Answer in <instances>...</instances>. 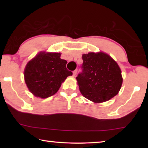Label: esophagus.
Returning <instances> with one entry per match:
<instances>
[{
  "label": "esophagus",
  "instance_id": "1",
  "mask_svg": "<svg viewBox=\"0 0 148 148\" xmlns=\"http://www.w3.org/2000/svg\"><path fill=\"white\" fill-rule=\"evenodd\" d=\"M77 74V70H75V71H73V74H72V76H75Z\"/></svg>",
  "mask_w": 148,
  "mask_h": 148
}]
</instances>
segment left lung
Returning a JSON list of instances; mask_svg holds the SVG:
<instances>
[{"instance_id":"left-lung-1","label":"left lung","mask_w":148,"mask_h":148,"mask_svg":"<svg viewBox=\"0 0 148 148\" xmlns=\"http://www.w3.org/2000/svg\"><path fill=\"white\" fill-rule=\"evenodd\" d=\"M82 72L76 77L82 95L95 103L113 98L121 87V71L108 55L91 52L82 56Z\"/></svg>"}]
</instances>
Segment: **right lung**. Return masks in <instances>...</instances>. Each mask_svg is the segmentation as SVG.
<instances>
[{
	"mask_svg": "<svg viewBox=\"0 0 148 148\" xmlns=\"http://www.w3.org/2000/svg\"><path fill=\"white\" fill-rule=\"evenodd\" d=\"M60 53L41 51L27 64L25 82L35 97L46 99L56 94L61 84L72 72L67 70V61Z\"/></svg>",
	"mask_w": 148,
	"mask_h": 148,
	"instance_id": "1",
	"label": "right lung"
}]
</instances>
